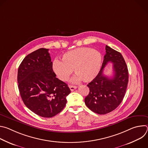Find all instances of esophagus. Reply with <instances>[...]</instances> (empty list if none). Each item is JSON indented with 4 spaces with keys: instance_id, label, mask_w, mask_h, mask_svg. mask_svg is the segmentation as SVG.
Returning a JSON list of instances; mask_svg holds the SVG:
<instances>
[{
    "instance_id": "1",
    "label": "esophagus",
    "mask_w": 148,
    "mask_h": 148,
    "mask_svg": "<svg viewBox=\"0 0 148 148\" xmlns=\"http://www.w3.org/2000/svg\"><path fill=\"white\" fill-rule=\"evenodd\" d=\"M69 88L70 89L71 91H74V90H75L77 87L76 86H69Z\"/></svg>"
}]
</instances>
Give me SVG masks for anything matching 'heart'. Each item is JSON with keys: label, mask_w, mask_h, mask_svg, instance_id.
Returning a JSON list of instances; mask_svg holds the SVG:
<instances>
[{"label": "heart", "mask_w": 148, "mask_h": 148, "mask_svg": "<svg viewBox=\"0 0 148 148\" xmlns=\"http://www.w3.org/2000/svg\"><path fill=\"white\" fill-rule=\"evenodd\" d=\"M101 64L102 56L98 51L89 47H80L64 53L61 61L55 59L52 68L62 81L69 80L73 70L77 75L73 79L74 82L81 80L88 82L97 76Z\"/></svg>", "instance_id": "b5f03b06"}]
</instances>
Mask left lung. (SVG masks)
<instances>
[{
	"label": "left lung",
	"mask_w": 148,
	"mask_h": 148,
	"mask_svg": "<svg viewBox=\"0 0 148 148\" xmlns=\"http://www.w3.org/2000/svg\"><path fill=\"white\" fill-rule=\"evenodd\" d=\"M105 50L106 54L100 71L87 85L90 92L84 99L90 110L100 115L108 114L119 106L128 82V70L122 54L108 46H105ZM109 62L113 64L112 77L103 74L104 67Z\"/></svg>",
	"instance_id": "obj_1"
}]
</instances>
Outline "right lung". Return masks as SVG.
<instances>
[{"mask_svg":"<svg viewBox=\"0 0 148 148\" xmlns=\"http://www.w3.org/2000/svg\"><path fill=\"white\" fill-rule=\"evenodd\" d=\"M49 49L41 48L28 54L17 73L20 94L26 106L36 114L51 118L65 107L71 92L68 85L56 78Z\"/></svg>","mask_w":148,"mask_h":148,"instance_id":"add662e5","label":"right lung"}]
</instances>
